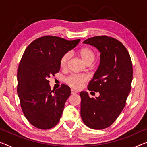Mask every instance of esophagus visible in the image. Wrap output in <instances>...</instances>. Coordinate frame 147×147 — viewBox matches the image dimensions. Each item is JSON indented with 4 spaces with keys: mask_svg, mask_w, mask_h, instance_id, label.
<instances>
[{
    "mask_svg": "<svg viewBox=\"0 0 147 147\" xmlns=\"http://www.w3.org/2000/svg\"><path fill=\"white\" fill-rule=\"evenodd\" d=\"M77 93V92H76V90H73V89H71V94L73 95H74V94H76Z\"/></svg>",
    "mask_w": 147,
    "mask_h": 147,
    "instance_id": "34e87169",
    "label": "esophagus"
}]
</instances>
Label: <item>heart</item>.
Masks as SVG:
<instances>
[{
  "label": "heart",
  "mask_w": 147,
  "mask_h": 147,
  "mask_svg": "<svg viewBox=\"0 0 147 147\" xmlns=\"http://www.w3.org/2000/svg\"><path fill=\"white\" fill-rule=\"evenodd\" d=\"M78 55L80 56L86 65H90L95 59V53L94 51L90 47H84L81 48L78 51ZM72 57L71 52H67L61 57L60 60V65L62 69L67 68L70 59ZM66 82L69 86L75 89L80 88L83 83L87 80V76L83 74H72L65 78Z\"/></svg>",
  "instance_id": "heart-1"
}]
</instances>
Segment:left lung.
Wrapping results in <instances>:
<instances>
[{"instance_id":"8db88e82","label":"left lung","mask_w":147,"mask_h":147,"mask_svg":"<svg viewBox=\"0 0 147 147\" xmlns=\"http://www.w3.org/2000/svg\"><path fill=\"white\" fill-rule=\"evenodd\" d=\"M83 43L100 53L99 67L88 86L100 96L90 98L87 92H81V118L88 127L103 129L115 121L125 106L133 80L132 62L125 46L114 38L96 36Z\"/></svg>"}]
</instances>
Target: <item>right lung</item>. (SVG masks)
Here are the masks:
<instances>
[{"label":"right lung","mask_w":147,"mask_h":147,"mask_svg":"<svg viewBox=\"0 0 147 147\" xmlns=\"http://www.w3.org/2000/svg\"><path fill=\"white\" fill-rule=\"evenodd\" d=\"M80 40L46 36L34 40L24 53L18 69L17 92L25 117L37 128L49 129L59 121L71 88L62 84L51 91L48 78L59 71L61 57Z\"/></svg>","instance_id":"add662e5"}]
</instances>
